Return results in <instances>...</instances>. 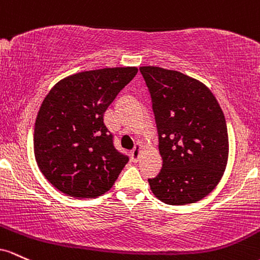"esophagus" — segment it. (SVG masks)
<instances>
[{
    "instance_id": "34e87169",
    "label": "esophagus",
    "mask_w": 260,
    "mask_h": 260,
    "mask_svg": "<svg viewBox=\"0 0 260 260\" xmlns=\"http://www.w3.org/2000/svg\"><path fill=\"white\" fill-rule=\"evenodd\" d=\"M141 150H142V145L140 144V142H138L135 147H134V150L131 151V159H133L134 162L139 161V157H140V153H141Z\"/></svg>"
}]
</instances>
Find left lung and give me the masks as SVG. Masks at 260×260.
I'll return each mask as SVG.
<instances>
[{"label":"left lung","mask_w":260,"mask_h":260,"mask_svg":"<svg viewBox=\"0 0 260 260\" xmlns=\"http://www.w3.org/2000/svg\"><path fill=\"white\" fill-rule=\"evenodd\" d=\"M152 99L163 165L151 190L168 205L211 193L226 169L229 135L220 104L204 83L182 72L140 67Z\"/></svg>","instance_id":"obj_1"}]
</instances>
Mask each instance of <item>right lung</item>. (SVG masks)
I'll use <instances>...</instances> for the list:
<instances>
[{"mask_svg":"<svg viewBox=\"0 0 260 260\" xmlns=\"http://www.w3.org/2000/svg\"><path fill=\"white\" fill-rule=\"evenodd\" d=\"M138 74L136 67L84 71L57 82L43 101L34 154L46 179L72 198H97L129 162L114 146L104 113Z\"/></svg>","mask_w":260,"mask_h":260,"instance_id":"1","label":"right lung"}]
</instances>
